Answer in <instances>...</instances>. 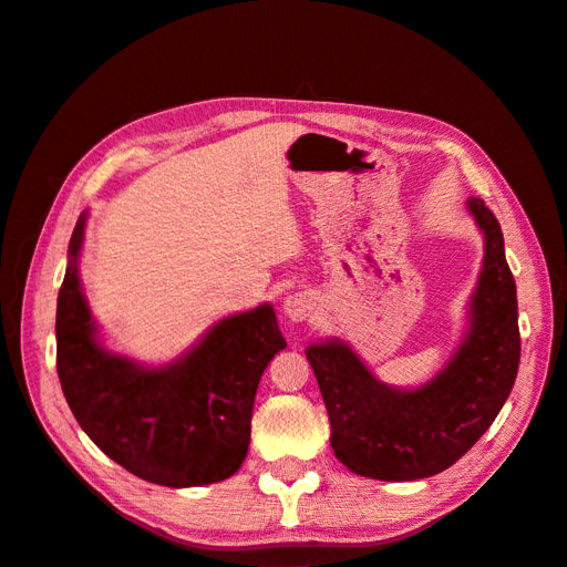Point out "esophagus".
<instances>
[{"mask_svg": "<svg viewBox=\"0 0 567 567\" xmlns=\"http://www.w3.org/2000/svg\"><path fill=\"white\" fill-rule=\"evenodd\" d=\"M315 310V298L307 293V290H298V293H290L284 300V312L290 321H305Z\"/></svg>", "mask_w": 567, "mask_h": 567, "instance_id": "34e87169", "label": "esophagus"}]
</instances>
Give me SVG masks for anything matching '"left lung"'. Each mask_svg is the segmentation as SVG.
<instances>
[{
	"label": "left lung",
	"mask_w": 567,
	"mask_h": 567,
	"mask_svg": "<svg viewBox=\"0 0 567 567\" xmlns=\"http://www.w3.org/2000/svg\"><path fill=\"white\" fill-rule=\"evenodd\" d=\"M468 210L485 234L483 271L468 333L433 381L390 388L338 338L305 350L329 411L331 447L357 475L406 483L450 468L485 435L516 383L518 298L504 234L485 200L468 198Z\"/></svg>",
	"instance_id": "1"
}]
</instances>
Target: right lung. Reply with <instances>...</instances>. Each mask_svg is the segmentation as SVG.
Wrapping results in <instances>:
<instances>
[{"label":"right lung","mask_w":567,"mask_h":567,"mask_svg":"<svg viewBox=\"0 0 567 567\" xmlns=\"http://www.w3.org/2000/svg\"><path fill=\"white\" fill-rule=\"evenodd\" d=\"M82 213L56 302V371L80 427L132 475L200 487L234 475L248 454L260 375L286 348L271 305L217 321L173 364L148 369L101 348L82 296Z\"/></svg>","instance_id":"obj_1"}]
</instances>
